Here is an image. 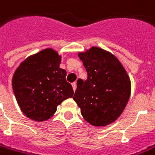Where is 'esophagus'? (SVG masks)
Listing matches in <instances>:
<instances>
[{
	"label": "esophagus",
	"mask_w": 155,
	"mask_h": 155,
	"mask_svg": "<svg viewBox=\"0 0 155 155\" xmlns=\"http://www.w3.org/2000/svg\"><path fill=\"white\" fill-rule=\"evenodd\" d=\"M72 87H73V89H74V91H75V90H76V82L73 83Z\"/></svg>",
	"instance_id": "obj_1"
}]
</instances>
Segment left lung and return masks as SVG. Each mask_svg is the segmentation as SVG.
Listing matches in <instances>:
<instances>
[{"mask_svg": "<svg viewBox=\"0 0 155 155\" xmlns=\"http://www.w3.org/2000/svg\"><path fill=\"white\" fill-rule=\"evenodd\" d=\"M87 79L77 81L73 99L84 119L94 126H106L116 121L130 96L131 83L119 60L99 47L78 54Z\"/></svg>", "mask_w": 155, "mask_h": 155, "instance_id": "left-lung-1", "label": "left lung"}]
</instances>
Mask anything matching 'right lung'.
Instances as JSON below:
<instances>
[{"label": "right lung", "instance_id": "right-lung-1", "mask_svg": "<svg viewBox=\"0 0 155 155\" xmlns=\"http://www.w3.org/2000/svg\"><path fill=\"white\" fill-rule=\"evenodd\" d=\"M61 56L45 49L27 57L15 70L13 90L20 110L30 119H50L61 102L74 94L66 81L67 72L60 68Z\"/></svg>", "mask_w": 155, "mask_h": 155}]
</instances>
